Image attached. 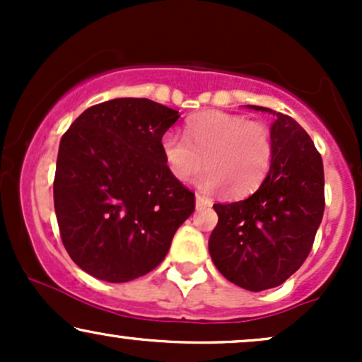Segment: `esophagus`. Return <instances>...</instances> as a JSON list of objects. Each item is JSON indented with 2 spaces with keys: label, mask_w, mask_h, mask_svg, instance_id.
I'll use <instances>...</instances> for the list:
<instances>
[{
  "label": "esophagus",
  "mask_w": 362,
  "mask_h": 362,
  "mask_svg": "<svg viewBox=\"0 0 362 362\" xmlns=\"http://www.w3.org/2000/svg\"><path fill=\"white\" fill-rule=\"evenodd\" d=\"M195 206H197V209H202V207H207L211 206V202L207 201L204 195L201 194H195Z\"/></svg>",
  "instance_id": "34e87169"
}]
</instances>
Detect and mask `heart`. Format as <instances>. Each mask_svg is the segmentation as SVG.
Instances as JSON below:
<instances>
[{
  "label": "heart",
  "mask_w": 362,
  "mask_h": 362,
  "mask_svg": "<svg viewBox=\"0 0 362 362\" xmlns=\"http://www.w3.org/2000/svg\"><path fill=\"white\" fill-rule=\"evenodd\" d=\"M161 155L168 172L177 180L189 182L194 175L206 192L224 187L242 197L253 192L267 177L272 165L274 141L271 129L259 120L226 112H204L190 119L185 138L167 132L161 138Z\"/></svg>",
  "instance_id": "1"
}]
</instances>
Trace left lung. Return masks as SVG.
Instances as JSON below:
<instances>
[{"label":"left lung","instance_id":"obj_1","mask_svg":"<svg viewBox=\"0 0 362 362\" xmlns=\"http://www.w3.org/2000/svg\"><path fill=\"white\" fill-rule=\"evenodd\" d=\"M276 117L271 172L250 197L214 204L218 224L209 238L216 269L255 293L276 288L301 267L325 209L322 156L296 120L281 112Z\"/></svg>","mask_w":362,"mask_h":362}]
</instances>
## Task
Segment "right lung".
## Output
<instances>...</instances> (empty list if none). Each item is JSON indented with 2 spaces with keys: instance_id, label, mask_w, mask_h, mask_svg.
I'll use <instances>...</instances> for the list:
<instances>
[{
  "instance_id": "right-lung-1",
  "label": "right lung",
  "mask_w": 362,
  "mask_h": 362,
  "mask_svg": "<svg viewBox=\"0 0 362 362\" xmlns=\"http://www.w3.org/2000/svg\"><path fill=\"white\" fill-rule=\"evenodd\" d=\"M178 112L148 98L86 109L62 134L54 209L74 264L107 282L158 267L194 213L195 194L168 172L161 138Z\"/></svg>"
}]
</instances>
